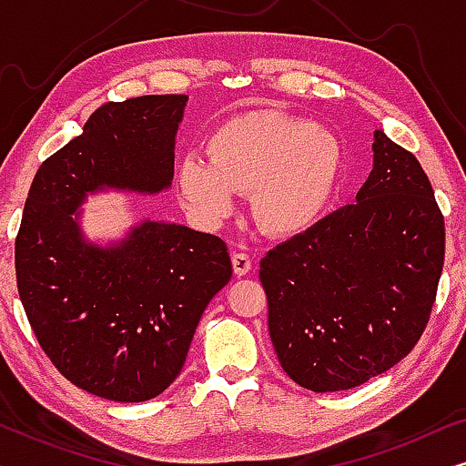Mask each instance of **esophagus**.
I'll use <instances>...</instances> for the list:
<instances>
[{"instance_id": "esophagus-1", "label": "esophagus", "mask_w": 466, "mask_h": 466, "mask_svg": "<svg viewBox=\"0 0 466 466\" xmlns=\"http://www.w3.org/2000/svg\"><path fill=\"white\" fill-rule=\"evenodd\" d=\"M231 260H233L235 276H246V273H250L252 260H250V257H248L246 252H235L233 257H231Z\"/></svg>"}]
</instances>
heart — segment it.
Returning <instances> with one entry per match:
<instances>
[{
  "mask_svg": "<svg viewBox=\"0 0 466 466\" xmlns=\"http://www.w3.org/2000/svg\"><path fill=\"white\" fill-rule=\"evenodd\" d=\"M208 158L187 155L176 184L184 206L218 222L250 193L257 225L273 238H292L327 212L339 190L346 150L335 133L282 112L228 118L208 137Z\"/></svg>",
  "mask_w": 466,
  "mask_h": 466,
  "instance_id": "heart-1",
  "label": "heart"
}]
</instances>
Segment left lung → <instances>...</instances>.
<instances>
[{
  "instance_id": "left-lung-1",
  "label": "left lung",
  "mask_w": 466,
  "mask_h": 466,
  "mask_svg": "<svg viewBox=\"0 0 466 466\" xmlns=\"http://www.w3.org/2000/svg\"><path fill=\"white\" fill-rule=\"evenodd\" d=\"M443 257V214L429 176L378 129L356 203L260 260L286 375L308 390L337 392L403 360L429 324Z\"/></svg>"
}]
</instances>
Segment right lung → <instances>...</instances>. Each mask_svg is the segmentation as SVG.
Instances as JSON below:
<instances>
[{"label":"right lung","instance_id":"obj_1","mask_svg":"<svg viewBox=\"0 0 466 466\" xmlns=\"http://www.w3.org/2000/svg\"><path fill=\"white\" fill-rule=\"evenodd\" d=\"M187 95L107 101L40 165L16 235L18 297L50 362L95 397L142 403L187 360L208 303L233 276L227 244L184 225L144 220L101 248L80 206L106 188L161 193Z\"/></svg>","mask_w":466,"mask_h":466}]
</instances>
